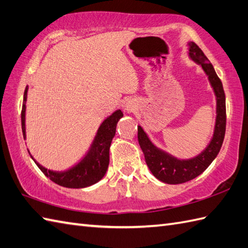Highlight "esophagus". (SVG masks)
I'll list each match as a JSON object with an SVG mask.
<instances>
[{"mask_svg": "<svg viewBox=\"0 0 248 248\" xmlns=\"http://www.w3.org/2000/svg\"><path fill=\"white\" fill-rule=\"evenodd\" d=\"M137 109V105H136V103L134 102V100H127L126 101V103H125V110H126V112H133L134 110H136Z\"/></svg>", "mask_w": 248, "mask_h": 248, "instance_id": "obj_1", "label": "esophagus"}]
</instances>
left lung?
<instances>
[{
  "mask_svg": "<svg viewBox=\"0 0 248 248\" xmlns=\"http://www.w3.org/2000/svg\"><path fill=\"white\" fill-rule=\"evenodd\" d=\"M188 56L196 64H200L207 75L208 80L216 95V121L210 141L203 150L192 158H177L169 152L158 147L148 137L141 125L138 126V141L144 154L145 162L152 174L164 184L178 185L194 179L201 175L216 159L221 150L225 129H226V100L221 79L216 73L213 65L202 49L194 42L189 41Z\"/></svg>",
  "mask_w": 248,
  "mask_h": 248,
  "instance_id": "8db88e82",
  "label": "left lung"
}]
</instances>
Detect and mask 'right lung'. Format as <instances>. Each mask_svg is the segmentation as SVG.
Wrapping results in <instances>:
<instances>
[{"mask_svg": "<svg viewBox=\"0 0 248 248\" xmlns=\"http://www.w3.org/2000/svg\"><path fill=\"white\" fill-rule=\"evenodd\" d=\"M27 92H29V86H26L23 96V105H22L21 113V122H22V131L23 137L26 139V127H25V112H26V101H27ZM123 112L121 109L115 110L103 121L97 133L93 140L90 150L88 151L87 155L81 160L75 164L74 167L70 168L67 170L57 172V170H47L39 162H37L34 157L31 155V159L37 164V167L41 170L55 184L65 186V188L80 189L90 186L98 183L104 176H105L108 164H109V150L113 137L115 135V128L121 118H123Z\"/></svg>", "mask_w": 248, "mask_h": 248, "instance_id": "1", "label": "right lung"}]
</instances>
